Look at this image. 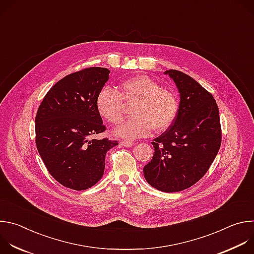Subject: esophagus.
<instances>
[{
	"mask_svg": "<svg viewBox=\"0 0 254 254\" xmlns=\"http://www.w3.org/2000/svg\"><path fill=\"white\" fill-rule=\"evenodd\" d=\"M121 144H122L123 147L130 148V147H132V146H133L134 142H132V141H127V140H122V141H121Z\"/></svg>",
	"mask_w": 254,
	"mask_h": 254,
	"instance_id": "esophagus-1",
	"label": "esophagus"
}]
</instances>
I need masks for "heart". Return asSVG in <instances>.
I'll use <instances>...</instances> for the list:
<instances>
[{
  "label": "heart",
  "mask_w": 254,
  "mask_h": 254,
  "mask_svg": "<svg viewBox=\"0 0 254 254\" xmlns=\"http://www.w3.org/2000/svg\"><path fill=\"white\" fill-rule=\"evenodd\" d=\"M125 103H134L131 108L133 118L117 127L115 133L126 139L147 136L153 128L157 131L168 129L179 112L176 93L163 88L147 75H136L124 80L121 92L111 87H103L95 99L99 116L113 125L123 121Z\"/></svg>",
  "instance_id": "b5f03b06"
}]
</instances>
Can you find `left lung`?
I'll use <instances>...</instances> for the list:
<instances>
[{
    "label": "left lung",
    "mask_w": 254,
    "mask_h": 254,
    "mask_svg": "<svg viewBox=\"0 0 254 254\" xmlns=\"http://www.w3.org/2000/svg\"><path fill=\"white\" fill-rule=\"evenodd\" d=\"M165 74L180 92L174 124L156 137L152 161L143 167L147 182L174 193L185 190L206 174L221 144L219 110L213 95L191 76L170 69Z\"/></svg>",
    "instance_id": "1"
}]
</instances>
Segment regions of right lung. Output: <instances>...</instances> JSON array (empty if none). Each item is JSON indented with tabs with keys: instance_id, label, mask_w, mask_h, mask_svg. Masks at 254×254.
I'll return each instance as SVG.
<instances>
[{
	"instance_id": "obj_1",
	"label": "right lung",
	"mask_w": 254,
	"mask_h": 254,
	"mask_svg": "<svg viewBox=\"0 0 254 254\" xmlns=\"http://www.w3.org/2000/svg\"><path fill=\"white\" fill-rule=\"evenodd\" d=\"M110 70L89 67L53 85L35 119L36 146L50 175L64 187L86 190L102 178L105 155L118 140L96 139L105 127L95 99Z\"/></svg>"
}]
</instances>
